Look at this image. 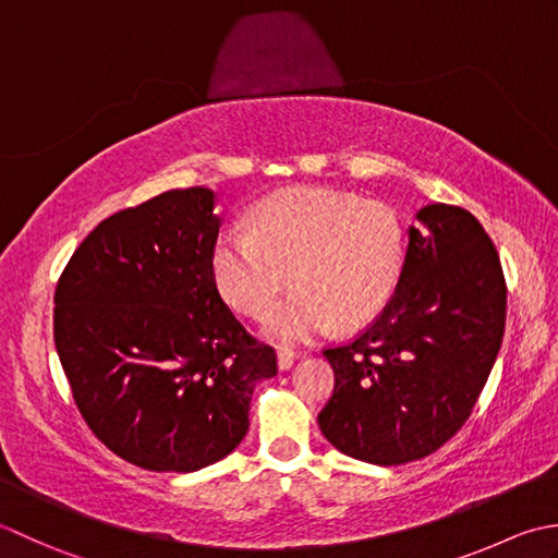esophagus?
Segmentation results:
<instances>
[{
    "label": "esophagus",
    "instance_id": "obj_1",
    "mask_svg": "<svg viewBox=\"0 0 558 558\" xmlns=\"http://www.w3.org/2000/svg\"><path fill=\"white\" fill-rule=\"evenodd\" d=\"M295 359H299V354H295V351L293 349H279V354H277V361H279V368L281 371H289L291 366H293V361Z\"/></svg>",
    "mask_w": 558,
    "mask_h": 558
}]
</instances>
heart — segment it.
<instances>
[{
  "instance_id": "b5f03b06",
  "label": "heart",
  "mask_w": 558,
  "mask_h": 558,
  "mask_svg": "<svg viewBox=\"0 0 558 558\" xmlns=\"http://www.w3.org/2000/svg\"><path fill=\"white\" fill-rule=\"evenodd\" d=\"M407 226L385 202L299 187L277 192L250 214V233L223 231L211 247V271L235 313L259 317L291 279L293 293L267 315L265 332L305 342L335 323L373 320L400 287Z\"/></svg>"
}]
</instances>
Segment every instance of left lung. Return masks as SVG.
<instances>
[{"mask_svg":"<svg viewBox=\"0 0 558 558\" xmlns=\"http://www.w3.org/2000/svg\"><path fill=\"white\" fill-rule=\"evenodd\" d=\"M416 219L390 303L354 339L323 349L335 390L320 430L349 458L385 468L458 434L506 329L504 267L484 226L454 204H428Z\"/></svg>","mask_w":558,"mask_h":558,"instance_id":"left-lung-1","label":"left lung"}]
</instances>
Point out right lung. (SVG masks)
Here are the masks:
<instances>
[{
  "label": "right lung",
  "mask_w": 558,
  "mask_h": 558,
  "mask_svg": "<svg viewBox=\"0 0 558 558\" xmlns=\"http://www.w3.org/2000/svg\"><path fill=\"white\" fill-rule=\"evenodd\" d=\"M214 192L168 190L108 216L54 289V347L94 436L151 472H195L247 434L277 354L216 289Z\"/></svg>",
  "instance_id": "1"
}]
</instances>
